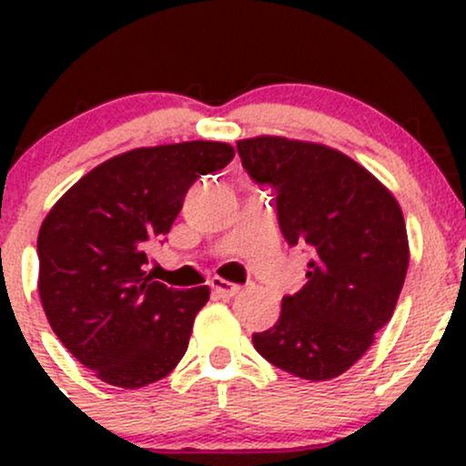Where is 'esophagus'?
<instances>
[{
	"mask_svg": "<svg viewBox=\"0 0 466 466\" xmlns=\"http://www.w3.org/2000/svg\"><path fill=\"white\" fill-rule=\"evenodd\" d=\"M209 286L216 295H220V298H225V299H232L241 293V286L232 284V281H228V279H220V277H211Z\"/></svg>",
	"mask_w": 466,
	"mask_h": 466,
	"instance_id": "obj_1",
	"label": "esophagus"
}]
</instances>
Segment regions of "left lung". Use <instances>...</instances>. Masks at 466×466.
<instances>
[{"label": "left lung", "instance_id": "1", "mask_svg": "<svg viewBox=\"0 0 466 466\" xmlns=\"http://www.w3.org/2000/svg\"><path fill=\"white\" fill-rule=\"evenodd\" d=\"M243 168L277 191L289 246L311 255L307 284L281 299L252 342L268 363L307 380L345 374L392 318L410 261L392 191L331 146L259 135L237 142Z\"/></svg>", "mask_w": 466, "mask_h": 466}]
</instances>
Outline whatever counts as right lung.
<instances>
[{"instance_id": "right-lung-1", "label": "right lung", "mask_w": 466, "mask_h": 466, "mask_svg": "<svg viewBox=\"0 0 466 466\" xmlns=\"http://www.w3.org/2000/svg\"><path fill=\"white\" fill-rule=\"evenodd\" d=\"M225 142L142 146L69 187L37 234V290L69 354L115 388H144L176 370L209 286L173 290L144 270L200 176L228 167Z\"/></svg>"}]
</instances>
